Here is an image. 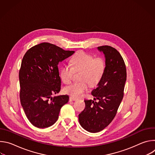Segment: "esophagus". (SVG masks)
<instances>
[{
    "label": "esophagus",
    "mask_w": 155,
    "mask_h": 155,
    "mask_svg": "<svg viewBox=\"0 0 155 155\" xmlns=\"http://www.w3.org/2000/svg\"><path fill=\"white\" fill-rule=\"evenodd\" d=\"M69 100H70L71 101H77V100H78V99H77V98H75V97H74L71 96V97H69Z\"/></svg>",
    "instance_id": "1"
}]
</instances>
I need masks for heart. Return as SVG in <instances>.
I'll list each match as a JSON object with an SVG mask.
<instances>
[{"instance_id": "obj_1", "label": "heart", "mask_w": 155, "mask_h": 155, "mask_svg": "<svg viewBox=\"0 0 155 155\" xmlns=\"http://www.w3.org/2000/svg\"><path fill=\"white\" fill-rule=\"evenodd\" d=\"M72 67L64 64L60 70V77L63 83H69L74 72L81 71L79 82L73 83L64 87L65 94L74 97H78L87 90L88 84L96 86L102 78L106 68L105 62L101 58H94L91 54L79 52L71 61Z\"/></svg>"}]
</instances>
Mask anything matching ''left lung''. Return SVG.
Returning a JSON list of instances; mask_svg holds the SVG:
<instances>
[{
  "instance_id": "obj_1",
  "label": "left lung",
  "mask_w": 155,
  "mask_h": 155,
  "mask_svg": "<svg viewBox=\"0 0 155 155\" xmlns=\"http://www.w3.org/2000/svg\"><path fill=\"white\" fill-rule=\"evenodd\" d=\"M103 53L106 68L104 74L93 90L94 100H84L85 108L78 121L86 130L95 133L105 128L115 118L124 95L126 69L120 53L110 46L97 47Z\"/></svg>"
}]
</instances>
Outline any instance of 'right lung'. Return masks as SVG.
I'll list each match as a JSON object with an SVG mask.
<instances>
[{
  "label": "right lung",
  "mask_w": 155,
  "mask_h": 155,
  "mask_svg": "<svg viewBox=\"0 0 155 155\" xmlns=\"http://www.w3.org/2000/svg\"><path fill=\"white\" fill-rule=\"evenodd\" d=\"M75 51H65L44 42L31 48L22 60L19 72L20 101L29 121L38 128L48 127L58 119L68 95L52 97L61 90L58 64Z\"/></svg>",
  "instance_id": "right-lung-1"
}]
</instances>
